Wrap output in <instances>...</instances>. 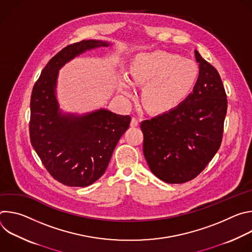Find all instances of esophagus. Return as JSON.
<instances>
[{
  "instance_id": "34e87169",
  "label": "esophagus",
  "mask_w": 252,
  "mask_h": 252,
  "mask_svg": "<svg viewBox=\"0 0 252 252\" xmlns=\"http://www.w3.org/2000/svg\"><path fill=\"white\" fill-rule=\"evenodd\" d=\"M138 123H139L138 119L133 117V118L131 119V123H130V126H131V127H135V126H138Z\"/></svg>"
}]
</instances>
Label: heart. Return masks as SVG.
I'll list each match as a JSON object with an SVG mask.
<instances>
[{
  "mask_svg": "<svg viewBox=\"0 0 252 252\" xmlns=\"http://www.w3.org/2000/svg\"><path fill=\"white\" fill-rule=\"evenodd\" d=\"M199 76L197 63L181 56L156 51L136 55L129 64V80L134 85H146L142 100L155 113H166L181 104L193 90ZM119 92L132 94L128 80L122 79Z\"/></svg>",
  "mask_w": 252,
  "mask_h": 252,
  "instance_id": "obj_1",
  "label": "heart"
}]
</instances>
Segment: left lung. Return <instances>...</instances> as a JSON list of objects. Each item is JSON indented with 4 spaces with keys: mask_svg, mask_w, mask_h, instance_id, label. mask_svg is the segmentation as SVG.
Returning <instances> with one entry per match:
<instances>
[{
    "mask_svg": "<svg viewBox=\"0 0 252 252\" xmlns=\"http://www.w3.org/2000/svg\"><path fill=\"white\" fill-rule=\"evenodd\" d=\"M198 80L175 109L143 121V155L152 172L167 184L196 177L222 140L227 98L219 71L194 51Z\"/></svg>",
    "mask_w": 252,
    "mask_h": 252,
    "instance_id": "8db88e82",
    "label": "left lung"
}]
</instances>
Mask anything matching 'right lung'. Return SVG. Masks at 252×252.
<instances>
[{
	"mask_svg": "<svg viewBox=\"0 0 252 252\" xmlns=\"http://www.w3.org/2000/svg\"><path fill=\"white\" fill-rule=\"evenodd\" d=\"M112 43L97 40L68 45L50 60L31 96L32 146L50 174L67 187H88L104 173L130 117L99 109L64 114L57 99L59 70L76 57Z\"/></svg>",
	"mask_w": 252,
	"mask_h": 252,
	"instance_id": "obj_1",
	"label": "right lung"
}]
</instances>
